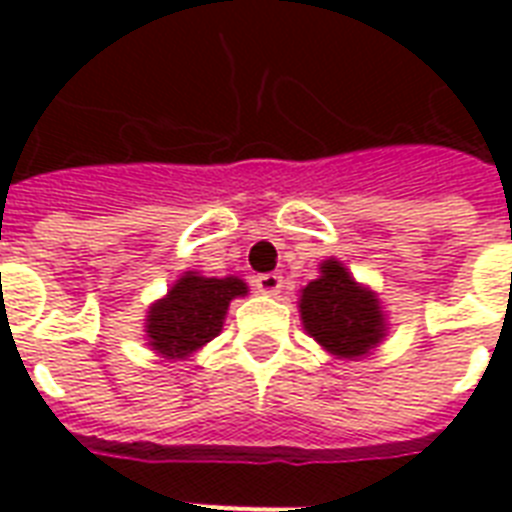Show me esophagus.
<instances>
[{
    "mask_svg": "<svg viewBox=\"0 0 512 512\" xmlns=\"http://www.w3.org/2000/svg\"><path fill=\"white\" fill-rule=\"evenodd\" d=\"M281 287H284V279H281L279 273H263V276H257L255 279V289L260 295H279Z\"/></svg>",
    "mask_w": 512,
    "mask_h": 512,
    "instance_id": "obj_1",
    "label": "esophagus"
}]
</instances>
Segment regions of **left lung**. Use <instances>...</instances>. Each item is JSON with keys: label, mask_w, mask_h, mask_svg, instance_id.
Listing matches in <instances>:
<instances>
[{"label": "left lung", "mask_w": 512, "mask_h": 512, "mask_svg": "<svg viewBox=\"0 0 512 512\" xmlns=\"http://www.w3.org/2000/svg\"><path fill=\"white\" fill-rule=\"evenodd\" d=\"M297 308L305 332L342 361L366 358L388 337V313L377 292L358 284L337 257L321 260L319 279L300 289Z\"/></svg>", "instance_id": "8db88e82"}]
</instances>
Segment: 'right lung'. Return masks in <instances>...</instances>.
<instances>
[{"instance_id": "obj_1", "label": "right lung", "mask_w": 512, "mask_h": 512, "mask_svg": "<svg viewBox=\"0 0 512 512\" xmlns=\"http://www.w3.org/2000/svg\"><path fill=\"white\" fill-rule=\"evenodd\" d=\"M249 287L239 276H201L185 271L146 311V345L167 361H185L223 332L225 313Z\"/></svg>"}]
</instances>
